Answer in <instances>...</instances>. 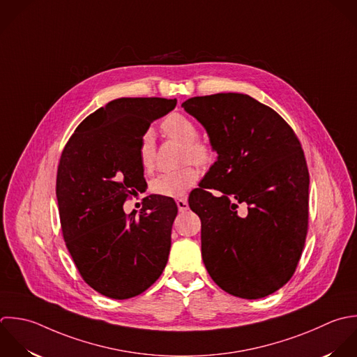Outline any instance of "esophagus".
<instances>
[{"label": "esophagus", "mask_w": 357, "mask_h": 357, "mask_svg": "<svg viewBox=\"0 0 357 357\" xmlns=\"http://www.w3.org/2000/svg\"><path fill=\"white\" fill-rule=\"evenodd\" d=\"M176 206H178V210L182 211V213L189 208V204H188V200H186V199H178V200H176Z\"/></svg>", "instance_id": "obj_1"}]
</instances>
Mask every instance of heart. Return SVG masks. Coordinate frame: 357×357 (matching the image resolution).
Listing matches in <instances>:
<instances>
[{
    "label": "heart",
    "mask_w": 357,
    "mask_h": 357,
    "mask_svg": "<svg viewBox=\"0 0 357 357\" xmlns=\"http://www.w3.org/2000/svg\"><path fill=\"white\" fill-rule=\"evenodd\" d=\"M161 128L168 137L183 143V162L193 161L196 164H204L208 161L211 155V149L206 142L197 139L199 129L192 119L182 114H172L165 118ZM137 150L143 169L150 172L154 168L155 162V142L150 130L142 135ZM197 179L199 169L195 165L188 164L179 169L160 174L157 178L153 179L151 190L165 197H182L197 182Z\"/></svg>",
    "instance_id": "obj_1"
}]
</instances>
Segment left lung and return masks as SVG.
<instances>
[{
	"label": "left lung",
	"instance_id": "8db88e82",
	"mask_svg": "<svg viewBox=\"0 0 357 357\" xmlns=\"http://www.w3.org/2000/svg\"><path fill=\"white\" fill-rule=\"evenodd\" d=\"M182 107L218 154L189 196L202 220L204 266L229 295L268 296L292 278L307 235L310 179L301 142L280 114L248 94L192 97ZM239 204L247 206L241 218Z\"/></svg>",
	"mask_w": 357,
	"mask_h": 357
}]
</instances>
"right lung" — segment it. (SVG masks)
<instances>
[{
    "label": "right lung",
    "instance_id": "1",
    "mask_svg": "<svg viewBox=\"0 0 357 357\" xmlns=\"http://www.w3.org/2000/svg\"><path fill=\"white\" fill-rule=\"evenodd\" d=\"M175 105L176 98L112 100L76 128L61 154L55 193L63 241L84 282L107 298L140 295L167 266L174 199L151 195L139 215L122 207L146 186L142 135Z\"/></svg>",
    "mask_w": 357,
    "mask_h": 357
}]
</instances>
